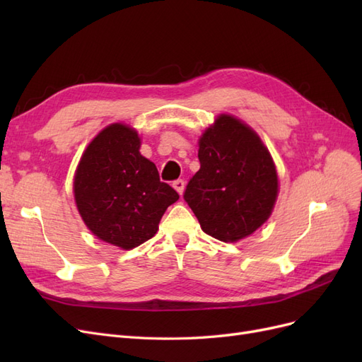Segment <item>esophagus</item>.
I'll use <instances>...</instances> for the list:
<instances>
[{
  "label": "esophagus",
  "instance_id": "esophagus-1",
  "mask_svg": "<svg viewBox=\"0 0 362 362\" xmlns=\"http://www.w3.org/2000/svg\"><path fill=\"white\" fill-rule=\"evenodd\" d=\"M173 189L177 190L180 194H182L184 193V187H185V182H184V180H177V181H173Z\"/></svg>",
  "mask_w": 362,
  "mask_h": 362
}]
</instances>
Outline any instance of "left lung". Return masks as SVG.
<instances>
[{"mask_svg":"<svg viewBox=\"0 0 362 362\" xmlns=\"http://www.w3.org/2000/svg\"><path fill=\"white\" fill-rule=\"evenodd\" d=\"M201 169L184 199L202 231L238 242L264 223L278 198V173L259 136L231 115H218L199 139Z\"/></svg>","mask_w":362,"mask_h":362,"instance_id":"left-lung-1","label":"left lung"}]
</instances>
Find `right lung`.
Instances as JSON below:
<instances>
[{
    "label": "right lung",
    "mask_w": 362,
    "mask_h": 362,
    "mask_svg": "<svg viewBox=\"0 0 362 362\" xmlns=\"http://www.w3.org/2000/svg\"><path fill=\"white\" fill-rule=\"evenodd\" d=\"M139 149L134 128L108 125L86 148L74 178L75 204L86 226L125 250L154 237L164 211L180 199Z\"/></svg>",
    "instance_id": "right-lung-1"
}]
</instances>
